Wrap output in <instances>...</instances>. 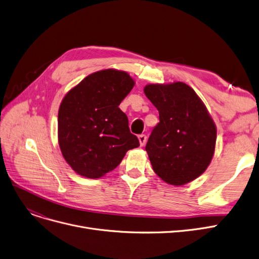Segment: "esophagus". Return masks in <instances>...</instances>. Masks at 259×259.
<instances>
[{"instance_id": "1", "label": "esophagus", "mask_w": 259, "mask_h": 259, "mask_svg": "<svg viewBox=\"0 0 259 259\" xmlns=\"http://www.w3.org/2000/svg\"><path fill=\"white\" fill-rule=\"evenodd\" d=\"M138 139H139L140 146H141V147H143L144 144H146V142H147V136L144 135V134H141V135H139V136H138Z\"/></svg>"}]
</instances>
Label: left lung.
I'll return each mask as SVG.
<instances>
[{
  "label": "left lung",
  "mask_w": 259,
  "mask_h": 259,
  "mask_svg": "<svg viewBox=\"0 0 259 259\" xmlns=\"http://www.w3.org/2000/svg\"><path fill=\"white\" fill-rule=\"evenodd\" d=\"M143 90L159 112L146 146L154 172L173 186L199 178L212 159L217 139L207 108L182 81L150 84Z\"/></svg>",
  "instance_id": "obj_1"
}]
</instances>
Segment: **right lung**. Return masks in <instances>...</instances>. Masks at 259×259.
I'll return each instance as SVG.
<instances>
[{"label": "right lung", "mask_w": 259, "mask_h": 259, "mask_svg": "<svg viewBox=\"0 0 259 259\" xmlns=\"http://www.w3.org/2000/svg\"><path fill=\"white\" fill-rule=\"evenodd\" d=\"M135 81L124 71L95 72L72 88L58 110V143L70 167L99 179L118 167L128 150L139 147L120 108Z\"/></svg>", "instance_id": "obj_1"}]
</instances>
